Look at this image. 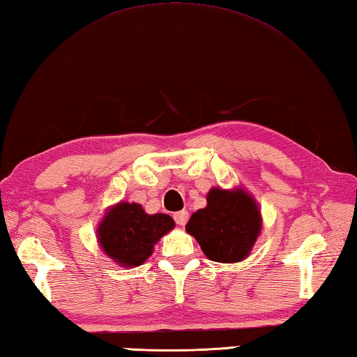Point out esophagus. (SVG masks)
<instances>
[{
	"mask_svg": "<svg viewBox=\"0 0 357 357\" xmlns=\"http://www.w3.org/2000/svg\"><path fill=\"white\" fill-rule=\"evenodd\" d=\"M188 218H189L188 211H180L174 213V220H176V223L178 226H185L188 223Z\"/></svg>",
	"mask_w": 357,
	"mask_h": 357,
	"instance_id": "obj_1",
	"label": "esophagus"
}]
</instances>
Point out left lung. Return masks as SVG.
<instances>
[{"label":"left lung","instance_id":"obj_1","mask_svg":"<svg viewBox=\"0 0 357 357\" xmlns=\"http://www.w3.org/2000/svg\"><path fill=\"white\" fill-rule=\"evenodd\" d=\"M206 202V208L189 218L186 232L194 236L211 261L229 264L248 258L263 227L257 200L236 186L212 188Z\"/></svg>","mask_w":357,"mask_h":357}]
</instances>
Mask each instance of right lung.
I'll return each mask as SVG.
<instances>
[{"label": "right lung", "instance_id": "right-lung-1", "mask_svg": "<svg viewBox=\"0 0 357 357\" xmlns=\"http://www.w3.org/2000/svg\"><path fill=\"white\" fill-rule=\"evenodd\" d=\"M168 213L145 212L139 203L119 202L109 206L98 225V243L102 252L121 267H137L153 255L154 245L172 231Z\"/></svg>", "mask_w": 357, "mask_h": 357}]
</instances>
